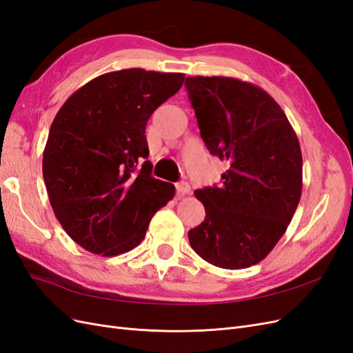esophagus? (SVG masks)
<instances>
[{
  "label": "esophagus",
  "mask_w": 353,
  "mask_h": 353,
  "mask_svg": "<svg viewBox=\"0 0 353 353\" xmlns=\"http://www.w3.org/2000/svg\"><path fill=\"white\" fill-rule=\"evenodd\" d=\"M175 188L178 191V194H188L191 191V187L188 183H185V181H181V183L175 184Z\"/></svg>",
  "instance_id": "1"
}]
</instances>
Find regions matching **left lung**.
<instances>
[{"mask_svg":"<svg viewBox=\"0 0 353 353\" xmlns=\"http://www.w3.org/2000/svg\"><path fill=\"white\" fill-rule=\"evenodd\" d=\"M200 135L212 154L227 160L221 187L196 190L206 210L188 231L201 259L243 270L271 253L302 196V150L292 123L261 87L231 77L185 81Z\"/></svg>","mask_w":353,"mask_h":353,"instance_id":"8db88e82","label":"left lung"}]
</instances>
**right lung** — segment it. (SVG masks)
Here are the masks:
<instances>
[{
	"mask_svg": "<svg viewBox=\"0 0 353 353\" xmlns=\"http://www.w3.org/2000/svg\"><path fill=\"white\" fill-rule=\"evenodd\" d=\"M184 79L141 68L109 72L82 85L57 112L42 175L52 212L82 249L101 256L132 250L174 199V184L150 174L145 125Z\"/></svg>",
	"mask_w": 353,
	"mask_h": 353,
	"instance_id": "1",
	"label": "right lung"
}]
</instances>
